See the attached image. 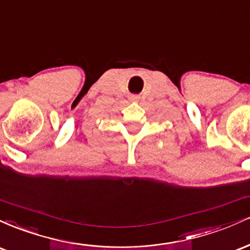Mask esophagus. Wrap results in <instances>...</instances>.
Returning a JSON list of instances; mask_svg holds the SVG:
<instances>
[{"mask_svg":"<svg viewBox=\"0 0 250 250\" xmlns=\"http://www.w3.org/2000/svg\"><path fill=\"white\" fill-rule=\"evenodd\" d=\"M129 100H130V101H139V96H137V95H130V96H129Z\"/></svg>","mask_w":250,"mask_h":250,"instance_id":"1","label":"esophagus"}]
</instances>
